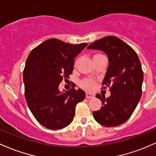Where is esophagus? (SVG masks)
Instances as JSON below:
<instances>
[{"mask_svg":"<svg viewBox=\"0 0 156 156\" xmlns=\"http://www.w3.org/2000/svg\"><path fill=\"white\" fill-rule=\"evenodd\" d=\"M85 97H86L87 99H92V98L94 97V95L92 94H90V93H86L85 94Z\"/></svg>","mask_w":156,"mask_h":156,"instance_id":"esophagus-1","label":"esophagus"}]
</instances>
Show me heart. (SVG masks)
<instances>
[{
	"mask_svg": "<svg viewBox=\"0 0 156 156\" xmlns=\"http://www.w3.org/2000/svg\"><path fill=\"white\" fill-rule=\"evenodd\" d=\"M101 57H104V55H101V54H99V53H96L93 55L92 58H93V60L95 61L96 59L100 58ZM77 62H78V59H76L74 62L75 66H76ZM80 86L82 88L85 89V90H91L94 87V86H95V83H94V80H90V79H84V80H81V81L80 82Z\"/></svg>",
	"mask_w": 156,
	"mask_h": 156,
	"instance_id": "1",
	"label": "heart"
}]
</instances>
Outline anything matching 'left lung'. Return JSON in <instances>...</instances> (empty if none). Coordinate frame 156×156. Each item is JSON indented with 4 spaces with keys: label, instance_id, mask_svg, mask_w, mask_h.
<instances>
[{
    "label": "left lung",
    "instance_id": "obj_1",
    "mask_svg": "<svg viewBox=\"0 0 156 156\" xmlns=\"http://www.w3.org/2000/svg\"><path fill=\"white\" fill-rule=\"evenodd\" d=\"M87 48L102 51L109 60L102 88L109 87L111 96L96 95L101 108L93 112L94 119L105 127L122 125L131 116L142 94L144 74L139 57L130 45L115 36L96 40Z\"/></svg>",
    "mask_w": 156,
    "mask_h": 156
}]
</instances>
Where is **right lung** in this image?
<instances>
[{
  "mask_svg": "<svg viewBox=\"0 0 156 156\" xmlns=\"http://www.w3.org/2000/svg\"><path fill=\"white\" fill-rule=\"evenodd\" d=\"M52 38L29 54L23 70L25 98L37 121L48 129L59 130L73 121L76 104L85 99L82 89L60 92L59 85L72 73L74 58L87 46Z\"/></svg>",
  "mask_w": 156,
  "mask_h": 156,
  "instance_id": "add662e5",
  "label": "right lung"
}]
</instances>
